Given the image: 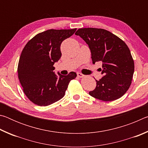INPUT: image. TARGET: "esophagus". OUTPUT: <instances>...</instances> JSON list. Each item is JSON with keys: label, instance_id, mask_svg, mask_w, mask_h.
Segmentation results:
<instances>
[{"label": "esophagus", "instance_id": "obj_1", "mask_svg": "<svg viewBox=\"0 0 148 148\" xmlns=\"http://www.w3.org/2000/svg\"><path fill=\"white\" fill-rule=\"evenodd\" d=\"M77 77H83L85 76V75H84L83 74H82V73H79V72H77Z\"/></svg>", "mask_w": 148, "mask_h": 148}]
</instances>
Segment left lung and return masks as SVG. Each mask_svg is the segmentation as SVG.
Segmentation results:
<instances>
[{"mask_svg":"<svg viewBox=\"0 0 148 148\" xmlns=\"http://www.w3.org/2000/svg\"><path fill=\"white\" fill-rule=\"evenodd\" d=\"M75 34L88 44L92 63L102 62L101 71L104 76L96 80V88L89 95L103 101H113L121 97L131 86L134 71V60L127 45L103 29H79Z\"/></svg>","mask_w":148,"mask_h":148,"instance_id":"8db88e82","label":"left lung"}]
</instances>
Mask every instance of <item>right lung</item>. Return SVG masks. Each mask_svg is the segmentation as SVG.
<instances>
[{
	"instance_id": "obj_1",
	"label": "right lung",
	"mask_w": 148,
	"mask_h": 148,
	"mask_svg": "<svg viewBox=\"0 0 148 148\" xmlns=\"http://www.w3.org/2000/svg\"><path fill=\"white\" fill-rule=\"evenodd\" d=\"M76 29H49L37 34L27 42L21 52L17 66L23 91L34 104L46 106L64 96L76 72L66 76L53 72V64L61 58V44L71 37Z\"/></svg>"
}]
</instances>
